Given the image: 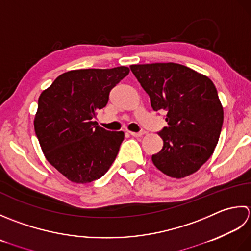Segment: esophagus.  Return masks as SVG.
I'll list each match as a JSON object with an SVG mask.
<instances>
[{
  "instance_id": "34e87169",
  "label": "esophagus",
  "mask_w": 251,
  "mask_h": 251,
  "mask_svg": "<svg viewBox=\"0 0 251 251\" xmlns=\"http://www.w3.org/2000/svg\"><path fill=\"white\" fill-rule=\"evenodd\" d=\"M129 133H130L132 136H134V137H139V136L143 135L142 132H129Z\"/></svg>"
}]
</instances>
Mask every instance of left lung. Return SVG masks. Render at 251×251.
<instances>
[{"instance_id":"left-lung-1","label":"left lung","mask_w":251,"mask_h":251,"mask_svg":"<svg viewBox=\"0 0 251 251\" xmlns=\"http://www.w3.org/2000/svg\"><path fill=\"white\" fill-rule=\"evenodd\" d=\"M131 71L155 111H167L158 134L162 150L151 156L168 176L193 175L213 154L223 125V107L208 76L176 63L132 65Z\"/></svg>"}]
</instances>
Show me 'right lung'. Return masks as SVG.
I'll return each mask as SVG.
<instances>
[{
    "label": "right lung",
    "mask_w": 251,
    "mask_h": 251,
    "mask_svg": "<svg viewBox=\"0 0 251 251\" xmlns=\"http://www.w3.org/2000/svg\"><path fill=\"white\" fill-rule=\"evenodd\" d=\"M125 66L79 69L60 75L39 97L34 131L48 161L74 183L103 176L125 139L94 118L108 103L112 88L129 75Z\"/></svg>",
    "instance_id": "right-lung-1"
}]
</instances>
